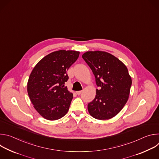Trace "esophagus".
<instances>
[{
	"label": "esophagus",
	"mask_w": 159,
	"mask_h": 159,
	"mask_svg": "<svg viewBox=\"0 0 159 159\" xmlns=\"http://www.w3.org/2000/svg\"><path fill=\"white\" fill-rule=\"evenodd\" d=\"M82 93V90H79V91H77V92H76V93H77V95H80V94Z\"/></svg>",
	"instance_id": "34e87169"
}]
</instances>
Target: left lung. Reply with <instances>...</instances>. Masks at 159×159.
I'll list each match as a JSON object with an SVG mask.
<instances>
[{"instance_id": "1", "label": "left lung", "mask_w": 159, "mask_h": 159, "mask_svg": "<svg viewBox=\"0 0 159 159\" xmlns=\"http://www.w3.org/2000/svg\"><path fill=\"white\" fill-rule=\"evenodd\" d=\"M82 58L92 70L97 85L94 99L88 104L89 114L106 120L117 115L126 104L132 83L126 65L118 58L102 51H89Z\"/></svg>"}]
</instances>
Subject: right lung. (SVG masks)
I'll use <instances>...</instances> for the list:
<instances>
[{"instance_id":"add662e5","label":"right lung","mask_w":159,"mask_h":159,"mask_svg":"<svg viewBox=\"0 0 159 159\" xmlns=\"http://www.w3.org/2000/svg\"><path fill=\"white\" fill-rule=\"evenodd\" d=\"M79 53L74 50L53 52L33 69L28 81V94L34 109L46 120L60 119L69 111L73 94L64 84L69 79L66 71Z\"/></svg>"}]
</instances>
